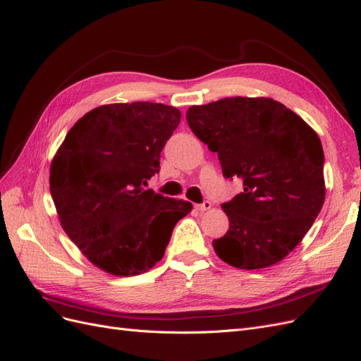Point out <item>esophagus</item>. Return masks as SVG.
<instances>
[{"mask_svg":"<svg viewBox=\"0 0 361 361\" xmlns=\"http://www.w3.org/2000/svg\"><path fill=\"white\" fill-rule=\"evenodd\" d=\"M212 209V202L210 201H204L202 204H197V210L200 212H207Z\"/></svg>","mask_w":361,"mask_h":361,"instance_id":"34e87169","label":"esophagus"}]
</instances>
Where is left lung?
<instances>
[{"instance_id":"8db88e82","label":"left lung","mask_w":361,"mask_h":361,"mask_svg":"<svg viewBox=\"0 0 361 361\" xmlns=\"http://www.w3.org/2000/svg\"><path fill=\"white\" fill-rule=\"evenodd\" d=\"M190 130L218 152L224 177L243 192L222 204L230 228L213 240L239 269L269 267L295 250L325 201L324 149L316 131L272 98L234 97L192 106Z\"/></svg>"}]
</instances>
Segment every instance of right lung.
Wrapping results in <instances>:
<instances>
[{
	"mask_svg": "<svg viewBox=\"0 0 361 361\" xmlns=\"http://www.w3.org/2000/svg\"><path fill=\"white\" fill-rule=\"evenodd\" d=\"M181 111L157 102H116L87 111L51 161L49 190L61 228L101 271L133 276L164 255L192 204L148 189Z\"/></svg>",
	"mask_w": 361,
	"mask_h": 361,
	"instance_id": "add662e5",
	"label": "right lung"
}]
</instances>
